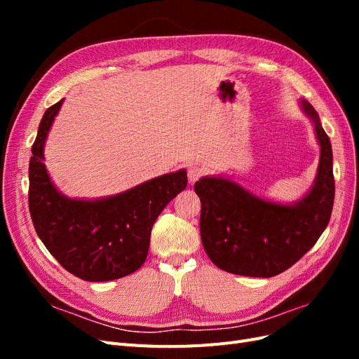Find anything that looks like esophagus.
<instances>
[{"label":"esophagus","mask_w":359,"mask_h":359,"mask_svg":"<svg viewBox=\"0 0 359 359\" xmlns=\"http://www.w3.org/2000/svg\"><path fill=\"white\" fill-rule=\"evenodd\" d=\"M187 175H189V181H190L191 184L196 182V181L203 175V168H201V166H198V165H191V166L189 168Z\"/></svg>","instance_id":"esophagus-1"}]
</instances>
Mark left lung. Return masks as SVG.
<instances>
[{
  "label": "left lung",
  "instance_id": "left-lung-1",
  "mask_svg": "<svg viewBox=\"0 0 359 359\" xmlns=\"http://www.w3.org/2000/svg\"><path fill=\"white\" fill-rule=\"evenodd\" d=\"M320 144L316 182L295 205L260 199L236 182L205 177L194 184L201 199V238L206 255L227 273L274 277L316 244L330 223L335 184L332 148L318 112L302 100Z\"/></svg>",
  "mask_w": 359,
  "mask_h": 359
}]
</instances>
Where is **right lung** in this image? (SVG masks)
I'll return each mask as SVG.
<instances>
[{
  "label": "right lung",
  "mask_w": 359,
  "mask_h": 359,
  "mask_svg": "<svg viewBox=\"0 0 359 359\" xmlns=\"http://www.w3.org/2000/svg\"><path fill=\"white\" fill-rule=\"evenodd\" d=\"M62 100L43 115L29 160L28 205L34 229L62 268L86 281H107L144 265L153 224L165 206L187 187L181 169L100 201L69 199L53 187L43 147Z\"/></svg>",
  "instance_id": "add662e5"
}]
</instances>
